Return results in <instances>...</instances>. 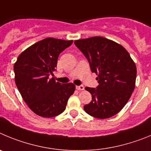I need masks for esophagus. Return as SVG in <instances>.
I'll return each mask as SVG.
<instances>
[{"instance_id": "obj_1", "label": "esophagus", "mask_w": 151, "mask_h": 151, "mask_svg": "<svg viewBox=\"0 0 151 151\" xmlns=\"http://www.w3.org/2000/svg\"><path fill=\"white\" fill-rule=\"evenodd\" d=\"M76 89H77V90H83V89H84V86L83 85L77 86H76Z\"/></svg>"}]
</instances>
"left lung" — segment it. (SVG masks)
<instances>
[{
	"mask_svg": "<svg viewBox=\"0 0 151 151\" xmlns=\"http://www.w3.org/2000/svg\"><path fill=\"white\" fill-rule=\"evenodd\" d=\"M74 44L88 60L92 72L98 74L97 87L85 88L92 95V101L84 105V111L99 119L114 116L135 89V62L124 47L102 37L77 40Z\"/></svg>",
	"mask_w": 151,
	"mask_h": 151,
	"instance_id": "8db88e82",
	"label": "left lung"
}]
</instances>
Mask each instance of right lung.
<instances>
[{"instance_id": "obj_1", "label": "right lung", "mask_w": 151, "mask_h": 151, "mask_svg": "<svg viewBox=\"0 0 151 151\" xmlns=\"http://www.w3.org/2000/svg\"><path fill=\"white\" fill-rule=\"evenodd\" d=\"M73 40L43 39L19 55L14 64L15 81L29 108L43 117L62 114L75 90L74 84L56 82L53 76L59 55Z\"/></svg>"}]
</instances>
